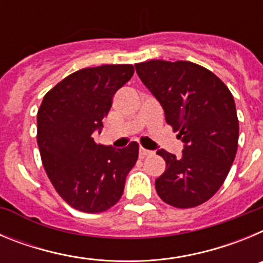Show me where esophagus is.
I'll return each instance as SVG.
<instances>
[{
    "instance_id": "1",
    "label": "esophagus",
    "mask_w": 263,
    "mask_h": 263,
    "mask_svg": "<svg viewBox=\"0 0 263 263\" xmlns=\"http://www.w3.org/2000/svg\"><path fill=\"white\" fill-rule=\"evenodd\" d=\"M152 154H153V152H150V150H147V148H143V147L139 148V157L141 158H146Z\"/></svg>"
}]
</instances>
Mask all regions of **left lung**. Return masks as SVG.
<instances>
[{
  "label": "left lung",
  "mask_w": 263,
  "mask_h": 263,
  "mask_svg": "<svg viewBox=\"0 0 263 263\" xmlns=\"http://www.w3.org/2000/svg\"><path fill=\"white\" fill-rule=\"evenodd\" d=\"M136 71L184 143L180 158L163 148L157 152L166 162V171L155 180L158 195L175 208L205 203L227 179L238 147L231 90L210 69L185 60H148L136 64Z\"/></svg>",
  "instance_id": "1"
}]
</instances>
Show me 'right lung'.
I'll list each match as a JSON object with an SVG mask.
<instances>
[{"mask_svg":"<svg viewBox=\"0 0 263 263\" xmlns=\"http://www.w3.org/2000/svg\"><path fill=\"white\" fill-rule=\"evenodd\" d=\"M133 73L132 64L79 69L48 90L38 110L42 163L60 197L81 212L99 213L115 205L138 159L134 141L113 148L93 139L115 93Z\"/></svg>","mask_w":263,"mask_h":263,"instance_id":"add662e5","label":"right lung"}]
</instances>
